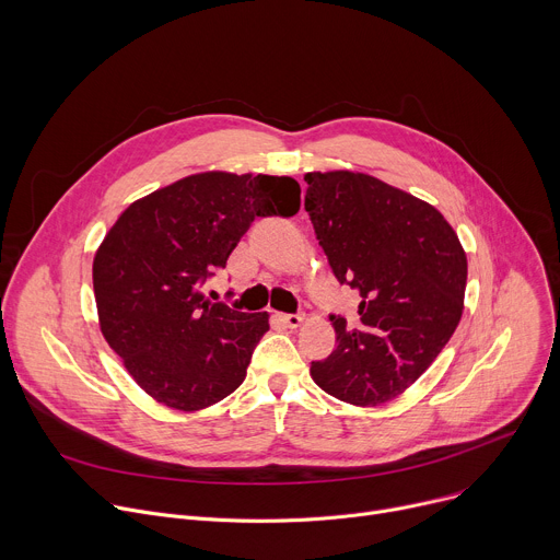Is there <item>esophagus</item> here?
I'll return each mask as SVG.
<instances>
[{"label":"esophagus","instance_id":"34e87169","mask_svg":"<svg viewBox=\"0 0 560 560\" xmlns=\"http://www.w3.org/2000/svg\"><path fill=\"white\" fill-rule=\"evenodd\" d=\"M277 322L290 330H296L305 322V314H277Z\"/></svg>","mask_w":560,"mask_h":560}]
</instances>
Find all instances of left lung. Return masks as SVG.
Instances as JSON below:
<instances>
[{
  "label": "left lung",
  "instance_id": "1",
  "mask_svg": "<svg viewBox=\"0 0 560 560\" xmlns=\"http://www.w3.org/2000/svg\"><path fill=\"white\" fill-rule=\"evenodd\" d=\"M305 210L335 277L361 294L359 328L330 316L337 348L312 361L324 392L359 408L404 394L454 335L467 257L454 228L423 199L372 175L307 173Z\"/></svg>",
  "mask_w": 560,
  "mask_h": 560
}]
</instances>
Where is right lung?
I'll return each mask as SVG.
<instances>
[{"mask_svg":"<svg viewBox=\"0 0 560 560\" xmlns=\"http://www.w3.org/2000/svg\"><path fill=\"white\" fill-rule=\"evenodd\" d=\"M292 177L208 171L132 201L93 261L100 328L156 404L199 412L244 383L268 312L212 303L201 283L225 268L255 217H292Z\"/></svg>","mask_w":560,"mask_h":560,"instance_id":"1","label":"right lung"}]
</instances>
